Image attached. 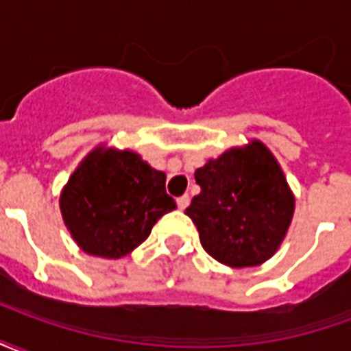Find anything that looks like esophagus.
Listing matches in <instances>:
<instances>
[{
  "label": "esophagus",
  "mask_w": 351,
  "mask_h": 351,
  "mask_svg": "<svg viewBox=\"0 0 351 351\" xmlns=\"http://www.w3.org/2000/svg\"><path fill=\"white\" fill-rule=\"evenodd\" d=\"M176 205H178L180 210L188 208V205H190V195H188V193H186V195H180V197L176 199Z\"/></svg>",
  "instance_id": "34e87169"
}]
</instances>
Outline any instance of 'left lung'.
Wrapping results in <instances>:
<instances>
[{"mask_svg": "<svg viewBox=\"0 0 351 351\" xmlns=\"http://www.w3.org/2000/svg\"><path fill=\"white\" fill-rule=\"evenodd\" d=\"M199 195L186 208L216 261L254 267L278 250L293 216L282 169L259 141L233 148L195 171Z\"/></svg>", "mask_w": 351, "mask_h": 351, "instance_id": "8db88e82", "label": "left lung"}]
</instances>
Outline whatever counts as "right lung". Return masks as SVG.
<instances>
[{
    "label": "right lung",
    "mask_w": 351,
    "mask_h": 351,
    "mask_svg": "<svg viewBox=\"0 0 351 351\" xmlns=\"http://www.w3.org/2000/svg\"><path fill=\"white\" fill-rule=\"evenodd\" d=\"M60 208L82 250L118 259L145 243L176 203L165 191V175L138 154L95 150L71 175Z\"/></svg>",
    "instance_id": "1"
}]
</instances>
